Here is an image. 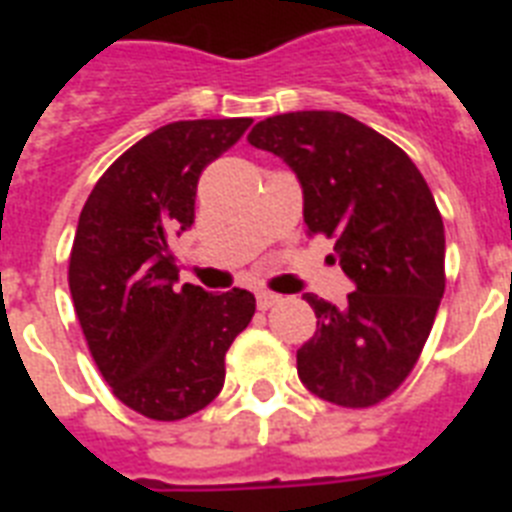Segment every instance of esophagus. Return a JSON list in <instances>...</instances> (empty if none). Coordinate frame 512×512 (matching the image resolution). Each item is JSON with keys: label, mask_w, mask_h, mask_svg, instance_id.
Instances as JSON below:
<instances>
[{"label": "esophagus", "mask_w": 512, "mask_h": 512, "mask_svg": "<svg viewBox=\"0 0 512 512\" xmlns=\"http://www.w3.org/2000/svg\"><path fill=\"white\" fill-rule=\"evenodd\" d=\"M281 303V295H273V292H257V308L260 311H268L273 305Z\"/></svg>", "instance_id": "34e87169"}]
</instances>
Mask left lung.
<instances>
[{"mask_svg":"<svg viewBox=\"0 0 512 512\" xmlns=\"http://www.w3.org/2000/svg\"><path fill=\"white\" fill-rule=\"evenodd\" d=\"M247 140L295 172L305 225L335 236L329 257L353 281L342 305L305 295L316 332L297 374L329 404H377L414 369L444 297L436 199L396 143L340 111L268 116Z\"/></svg>","mask_w":512,"mask_h":512,"instance_id":"1","label":"left lung"}]
</instances>
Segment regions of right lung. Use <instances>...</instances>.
<instances>
[{"mask_svg":"<svg viewBox=\"0 0 512 512\" xmlns=\"http://www.w3.org/2000/svg\"><path fill=\"white\" fill-rule=\"evenodd\" d=\"M252 119L164 124L116 159L84 204L68 287L90 353L114 396L151 420L215 401L225 353L255 316V295L177 287L170 239L193 225L201 170Z\"/></svg>","mask_w":512,"mask_h":512,"instance_id":"1","label":"right lung"}]
</instances>
